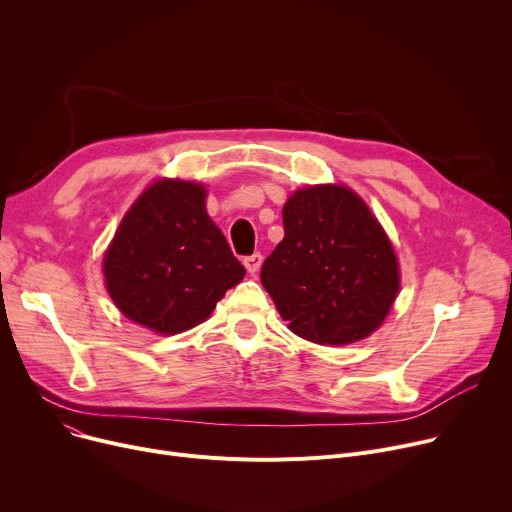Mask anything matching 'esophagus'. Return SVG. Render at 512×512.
I'll list each match as a JSON object with an SVG mask.
<instances>
[{
  "mask_svg": "<svg viewBox=\"0 0 512 512\" xmlns=\"http://www.w3.org/2000/svg\"><path fill=\"white\" fill-rule=\"evenodd\" d=\"M242 263H245V267H247V272L255 276V274L259 272V267H261V263H263V255H261V253H253V255H249V257H245V259H242Z\"/></svg>",
  "mask_w": 512,
  "mask_h": 512,
  "instance_id": "34e87169",
  "label": "esophagus"
}]
</instances>
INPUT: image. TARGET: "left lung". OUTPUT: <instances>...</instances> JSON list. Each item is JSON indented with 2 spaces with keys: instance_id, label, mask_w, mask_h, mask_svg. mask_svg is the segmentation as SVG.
Instances as JSON below:
<instances>
[{
  "instance_id": "1",
  "label": "left lung",
  "mask_w": 512,
  "mask_h": 512,
  "mask_svg": "<svg viewBox=\"0 0 512 512\" xmlns=\"http://www.w3.org/2000/svg\"><path fill=\"white\" fill-rule=\"evenodd\" d=\"M284 238L261 267L288 328L317 344H351L382 326L400 274L392 242L351 188L307 186L284 209Z\"/></svg>"
}]
</instances>
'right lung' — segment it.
Returning a JSON list of instances; mask_svg holds the SVG:
<instances>
[{"label":"right lung","mask_w":512,"mask_h":512,"mask_svg":"<svg viewBox=\"0 0 512 512\" xmlns=\"http://www.w3.org/2000/svg\"><path fill=\"white\" fill-rule=\"evenodd\" d=\"M205 197L201 184L157 180L120 222L103 276L112 301L134 324L166 336L191 330L245 278L207 215Z\"/></svg>","instance_id":"1"}]
</instances>
